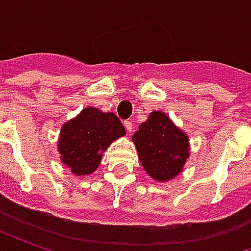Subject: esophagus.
Segmentation results:
<instances>
[{
    "label": "esophagus",
    "mask_w": 251,
    "mask_h": 251,
    "mask_svg": "<svg viewBox=\"0 0 251 251\" xmlns=\"http://www.w3.org/2000/svg\"><path fill=\"white\" fill-rule=\"evenodd\" d=\"M124 125H125L126 130L129 131V133H131V130H133V122H131V121H125Z\"/></svg>",
    "instance_id": "obj_1"
}]
</instances>
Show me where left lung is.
I'll use <instances>...</instances> for the list:
<instances>
[{
    "mask_svg": "<svg viewBox=\"0 0 251 251\" xmlns=\"http://www.w3.org/2000/svg\"><path fill=\"white\" fill-rule=\"evenodd\" d=\"M131 141L148 176L156 181H169L184 169L189 158L187 133L163 111H152L138 126Z\"/></svg>",
    "mask_w": 251,
    "mask_h": 251,
    "instance_id": "left-lung-1",
    "label": "left lung"
}]
</instances>
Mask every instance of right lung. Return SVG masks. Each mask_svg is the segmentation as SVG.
I'll list each match as a JSON object with an SVG mask.
<instances>
[{
	"label": "right lung",
	"mask_w": 251,
	"mask_h": 251,
	"mask_svg": "<svg viewBox=\"0 0 251 251\" xmlns=\"http://www.w3.org/2000/svg\"><path fill=\"white\" fill-rule=\"evenodd\" d=\"M125 134V127L114 113H103L90 106L63 124L57 151L72 174L87 176L98 168L111 142Z\"/></svg>",
	"instance_id": "1"
}]
</instances>
